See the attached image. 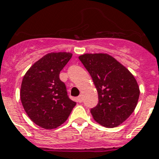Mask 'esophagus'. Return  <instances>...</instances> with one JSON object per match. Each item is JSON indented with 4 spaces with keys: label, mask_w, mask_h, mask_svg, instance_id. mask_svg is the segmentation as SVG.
I'll use <instances>...</instances> for the list:
<instances>
[{
    "label": "esophagus",
    "mask_w": 159,
    "mask_h": 159,
    "mask_svg": "<svg viewBox=\"0 0 159 159\" xmlns=\"http://www.w3.org/2000/svg\"><path fill=\"white\" fill-rule=\"evenodd\" d=\"M77 101L78 102H82V101H83V98H82V95H80L79 97H77Z\"/></svg>",
    "instance_id": "esophagus-1"
}]
</instances>
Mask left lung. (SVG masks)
<instances>
[{"mask_svg":"<svg viewBox=\"0 0 159 159\" xmlns=\"http://www.w3.org/2000/svg\"><path fill=\"white\" fill-rule=\"evenodd\" d=\"M79 60L91 75L98 94V103L90 110L93 118L107 128L123 123L139 101L140 92L136 79L107 54H84Z\"/></svg>","mask_w":159,"mask_h":159,"instance_id":"1","label":"left lung"}]
</instances>
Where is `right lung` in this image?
Wrapping results in <instances>:
<instances>
[{
    "label": "right lung",
    "instance_id": "add662e5",
    "mask_svg": "<svg viewBox=\"0 0 159 159\" xmlns=\"http://www.w3.org/2000/svg\"><path fill=\"white\" fill-rule=\"evenodd\" d=\"M71 56L69 52L49 53L34 63L23 77L21 103L31 121L41 128L59 127L76 106L59 77Z\"/></svg>",
    "mask_w": 159,
    "mask_h": 159
}]
</instances>
